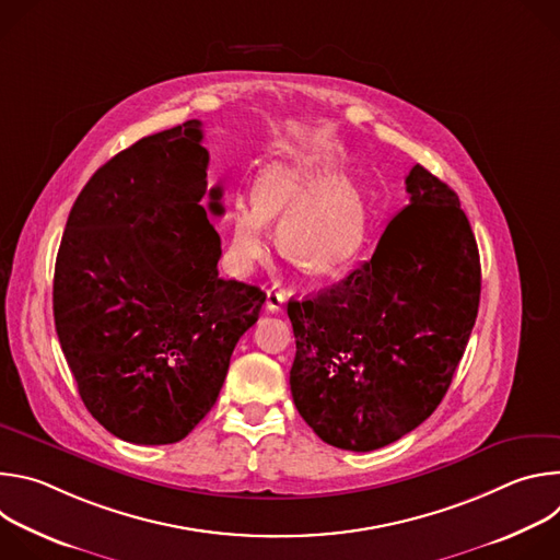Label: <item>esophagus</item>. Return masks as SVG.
Wrapping results in <instances>:
<instances>
[{"mask_svg": "<svg viewBox=\"0 0 560 560\" xmlns=\"http://www.w3.org/2000/svg\"><path fill=\"white\" fill-rule=\"evenodd\" d=\"M283 303H285V294L277 288H270L268 294H266V310L268 312H279L283 307Z\"/></svg>", "mask_w": 560, "mask_h": 560, "instance_id": "esophagus-1", "label": "esophagus"}]
</instances>
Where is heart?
I'll list each match as a JSON object with an SVG mask.
<instances>
[{
  "instance_id": "obj_1",
  "label": "heart",
  "mask_w": 560,
  "mask_h": 560,
  "mask_svg": "<svg viewBox=\"0 0 560 560\" xmlns=\"http://www.w3.org/2000/svg\"><path fill=\"white\" fill-rule=\"evenodd\" d=\"M275 217H283L285 253L316 275L346 266L363 246L368 230L359 190L335 179L330 156L272 164L257 179L255 201L238 199L230 210L228 261L238 275L253 272L268 257Z\"/></svg>"
}]
</instances>
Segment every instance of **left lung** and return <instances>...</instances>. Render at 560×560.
Wrapping results in <instances>:
<instances>
[{"instance_id":"1","label":"left lung","mask_w":560,"mask_h":560,"mask_svg":"<svg viewBox=\"0 0 560 560\" xmlns=\"http://www.w3.org/2000/svg\"><path fill=\"white\" fill-rule=\"evenodd\" d=\"M406 190L410 206L370 261L288 301L294 406L341 450H378L419 428L443 401L476 322L481 261L456 192L419 164Z\"/></svg>"}]
</instances>
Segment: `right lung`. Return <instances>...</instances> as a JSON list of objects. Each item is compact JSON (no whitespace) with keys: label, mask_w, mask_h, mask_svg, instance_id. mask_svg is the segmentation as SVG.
Here are the masks:
<instances>
[{"label":"right lung","mask_w":560,"mask_h":560,"mask_svg":"<svg viewBox=\"0 0 560 560\" xmlns=\"http://www.w3.org/2000/svg\"><path fill=\"white\" fill-rule=\"evenodd\" d=\"M199 119L139 139L79 192L55 261V328L86 410L117 439L166 445L212 410L266 292L221 279ZM203 194L209 208L200 206Z\"/></svg>","instance_id":"1"}]
</instances>
